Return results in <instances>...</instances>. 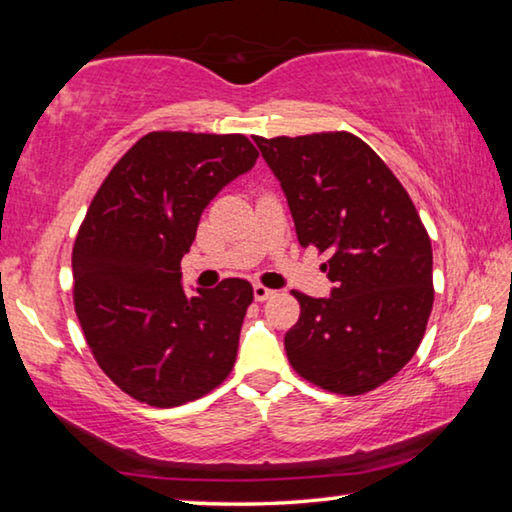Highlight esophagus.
Here are the masks:
<instances>
[{"label":"esophagus","mask_w":512,"mask_h":512,"mask_svg":"<svg viewBox=\"0 0 512 512\" xmlns=\"http://www.w3.org/2000/svg\"><path fill=\"white\" fill-rule=\"evenodd\" d=\"M273 293H275V291H271L268 287H264V284H255V287H253V296H255V300H257V302H264V300H268V298L273 296Z\"/></svg>","instance_id":"esophagus-1"}]
</instances>
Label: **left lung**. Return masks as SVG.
I'll use <instances>...</instances> for the list:
<instances>
[{"instance_id": "1", "label": "left lung", "mask_w": 512, "mask_h": 512, "mask_svg": "<svg viewBox=\"0 0 512 512\" xmlns=\"http://www.w3.org/2000/svg\"><path fill=\"white\" fill-rule=\"evenodd\" d=\"M280 180L302 248L329 259V298L291 291L300 318L289 363L329 393L363 395L418 350L433 307L431 239L384 160L357 135L255 137Z\"/></svg>"}]
</instances>
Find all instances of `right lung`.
<instances>
[{
  "label": "right lung",
  "mask_w": 512,
  "mask_h": 512,
  "mask_svg": "<svg viewBox=\"0 0 512 512\" xmlns=\"http://www.w3.org/2000/svg\"><path fill=\"white\" fill-rule=\"evenodd\" d=\"M257 158L246 135L155 131L94 194L72 250L74 307L99 368L133 400L180 406L235 366L253 287L228 277L187 296L180 259L205 207Z\"/></svg>",
  "instance_id": "right-lung-1"
}]
</instances>
